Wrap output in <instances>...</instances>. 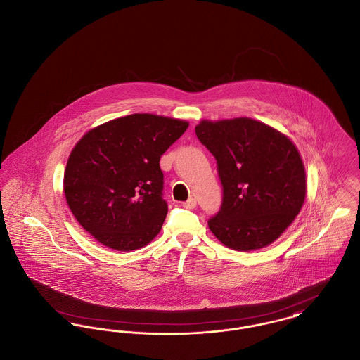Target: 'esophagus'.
Returning a JSON list of instances; mask_svg holds the SVG:
<instances>
[{
  "instance_id": "1",
  "label": "esophagus",
  "mask_w": 360,
  "mask_h": 360,
  "mask_svg": "<svg viewBox=\"0 0 360 360\" xmlns=\"http://www.w3.org/2000/svg\"><path fill=\"white\" fill-rule=\"evenodd\" d=\"M195 205H197V201L191 197V198H189L186 202H184L182 204V207L184 208H186V210H193V208H195Z\"/></svg>"
}]
</instances>
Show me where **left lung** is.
Here are the masks:
<instances>
[{
  "mask_svg": "<svg viewBox=\"0 0 360 360\" xmlns=\"http://www.w3.org/2000/svg\"><path fill=\"white\" fill-rule=\"evenodd\" d=\"M195 134L214 156L223 186L210 230L239 252L271 245L294 221L306 197L304 166L292 141L252 118L204 120Z\"/></svg>",
  "mask_w": 360,
  "mask_h": 360,
  "instance_id": "left-lung-1",
  "label": "left lung"
}]
</instances>
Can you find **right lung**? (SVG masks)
Returning a JSON list of instances; mask_svg holds the SVG:
<instances>
[{
    "mask_svg": "<svg viewBox=\"0 0 360 360\" xmlns=\"http://www.w3.org/2000/svg\"><path fill=\"white\" fill-rule=\"evenodd\" d=\"M188 127L131 114L85 133L64 175L66 202L85 231L118 252L140 249L159 233L169 211L159 162Z\"/></svg>",
    "mask_w": 360,
    "mask_h": 360,
    "instance_id": "add662e5",
    "label": "right lung"
}]
</instances>
